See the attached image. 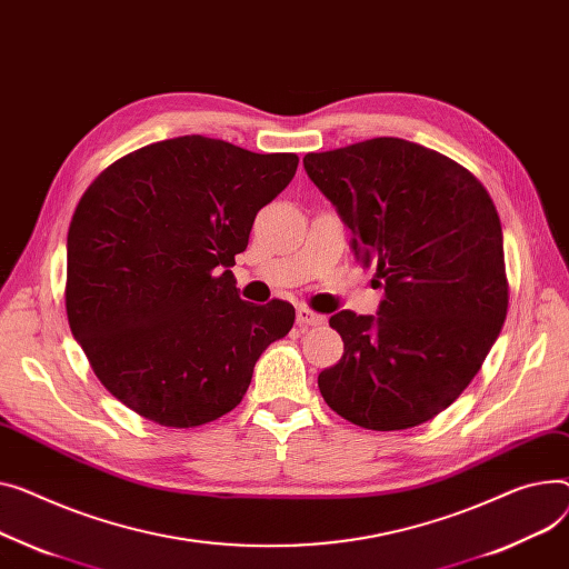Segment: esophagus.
Masks as SVG:
<instances>
[{"label": "esophagus", "mask_w": 569, "mask_h": 569, "mask_svg": "<svg viewBox=\"0 0 569 569\" xmlns=\"http://www.w3.org/2000/svg\"><path fill=\"white\" fill-rule=\"evenodd\" d=\"M325 320H327L325 316L311 311L309 307H297V325H299L301 329H307V327H320V325H325Z\"/></svg>", "instance_id": "obj_1"}]
</instances>
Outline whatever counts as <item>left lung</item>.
<instances>
[{
  "mask_svg": "<svg viewBox=\"0 0 569 569\" xmlns=\"http://www.w3.org/2000/svg\"><path fill=\"white\" fill-rule=\"evenodd\" d=\"M305 169L385 288L377 316L329 318L346 352L320 393L366 430L421 426L469 387L508 313L495 201L471 171L398 137L309 153Z\"/></svg>",
  "mask_w": 569,
  "mask_h": 569,
  "instance_id": "1",
  "label": "left lung"
}]
</instances>
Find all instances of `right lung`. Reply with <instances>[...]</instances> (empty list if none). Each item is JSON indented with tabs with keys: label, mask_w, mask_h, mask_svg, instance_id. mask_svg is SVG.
I'll return each mask as SVG.
<instances>
[{
	"label": "right lung",
	"mask_w": 569,
	"mask_h": 569,
	"mask_svg": "<svg viewBox=\"0 0 569 569\" xmlns=\"http://www.w3.org/2000/svg\"><path fill=\"white\" fill-rule=\"evenodd\" d=\"M297 162L187 134L109 164L82 194L68 325L102 387L143 419L197 428L229 413L258 357L292 329V305L240 299L229 268Z\"/></svg>",
	"instance_id": "1"
}]
</instances>
